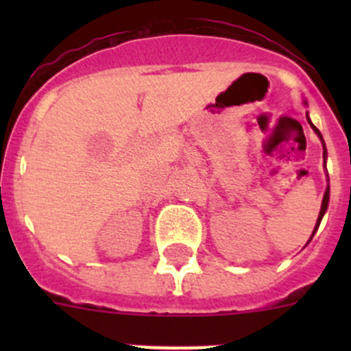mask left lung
<instances>
[{
  "instance_id": "obj_1",
  "label": "left lung",
  "mask_w": 351,
  "mask_h": 351,
  "mask_svg": "<svg viewBox=\"0 0 351 351\" xmlns=\"http://www.w3.org/2000/svg\"><path fill=\"white\" fill-rule=\"evenodd\" d=\"M307 122H309V125H311V127H313V130H314V132H316V136H317V137H319L321 144H323L324 171H326V159H328V151H326V144H324V139H323V136H321L319 129H317V127H316V125H314V123H313V122H311L309 115H307ZM326 175H328V171H326ZM328 183H329V178H328ZM328 204H329V185L326 186V192H324V197H323V204H321V210H319V215H317V221H316V228H314L313 234H311V238H309V241H307V244H309V243H311V239H313V236H314V234H316L317 228H319L321 221H323V215H324V214H326V210H328Z\"/></svg>"
}]
</instances>
